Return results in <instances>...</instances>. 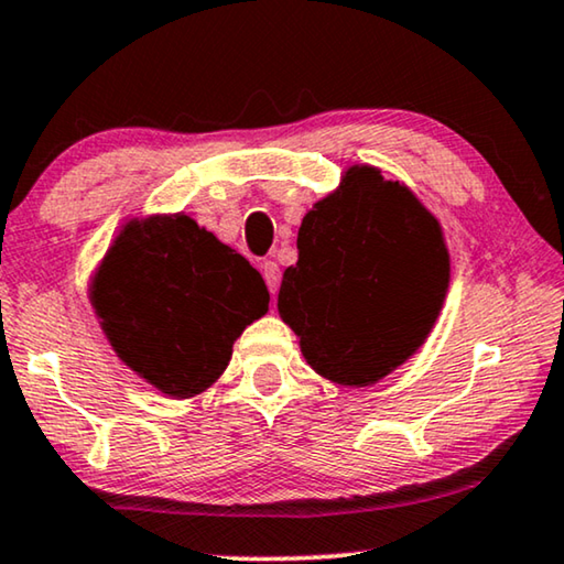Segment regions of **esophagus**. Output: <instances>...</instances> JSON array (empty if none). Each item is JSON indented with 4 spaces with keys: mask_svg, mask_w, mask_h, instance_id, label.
Here are the masks:
<instances>
[{
    "mask_svg": "<svg viewBox=\"0 0 564 564\" xmlns=\"http://www.w3.org/2000/svg\"><path fill=\"white\" fill-rule=\"evenodd\" d=\"M259 267H262V276L267 282V290L274 294L276 290H280V267H276V262H272V259H267V262H262Z\"/></svg>",
    "mask_w": 564,
    "mask_h": 564,
    "instance_id": "esophagus-1",
    "label": "esophagus"
}]
</instances>
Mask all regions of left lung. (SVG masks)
<instances>
[{
    "mask_svg": "<svg viewBox=\"0 0 564 564\" xmlns=\"http://www.w3.org/2000/svg\"><path fill=\"white\" fill-rule=\"evenodd\" d=\"M297 252L276 310L317 376L366 388L426 343L452 257L436 214L401 181L352 163L302 216Z\"/></svg>",
    "mask_w": 564,
    "mask_h": 564,
    "instance_id": "8db88e82",
    "label": "left lung"
}]
</instances>
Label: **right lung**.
Listing matches in <instances>:
<instances>
[{
	"mask_svg": "<svg viewBox=\"0 0 564 564\" xmlns=\"http://www.w3.org/2000/svg\"><path fill=\"white\" fill-rule=\"evenodd\" d=\"M88 300L118 360L173 401L212 388L270 310L262 274L184 212L126 219Z\"/></svg>",
	"mask_w": 564,
	"mask_h": 564,
	"instance_id": "add662e5",
	"label": "right lung"
}]
</instances>
